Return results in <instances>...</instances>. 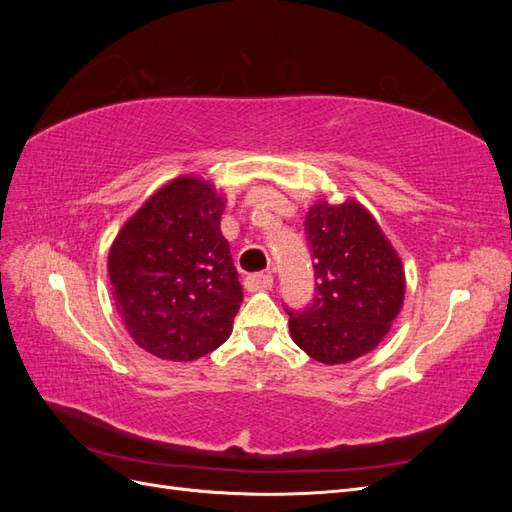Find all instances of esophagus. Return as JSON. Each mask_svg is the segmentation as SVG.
I'll list each match as a JSON object with an SVG mask.
<instances>
[{"label":"esophagus","mask_w":512,"mask_h":512,"mask_svg":"<svg viewBox=\"0 0 512 512\" xmlns=\"http://www.w3.org/2000/svg\"><path fill=\"white\" fill-rule=\"evenodd\" d=\"M245 288L250 292H262V290H271L273 288V275L269 273H256L250 275L245 280Z\"/></svg>","instance_id":"obj_1"}]
</instances>
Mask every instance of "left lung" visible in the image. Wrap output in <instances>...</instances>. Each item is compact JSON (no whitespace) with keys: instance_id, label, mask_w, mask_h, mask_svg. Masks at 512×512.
Segmentation results:
<instances>
[{"instance_id":"obj_1","label":"left lung","mask_w":512,"mask_h":512,"mask_svg":"<svg viewBox=\"0 0 512 512\" xmlns=\"http://www.w3.org/2000/svg\"><path fill=\"white\" fill-rule=\"evenodd\" d=\"M316 297L288 312L290 335L324 365L350 363L391 331L406 297V271L380 224L359 200L318 198L305 215Z\"/></svg>"}]
</instances>
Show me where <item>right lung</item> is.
I'll use <instances>...</instances> for the list:
<instances>
[{
  "label": "right lung",
  "instance_id": "obj_1",
  "mask_svg": "<svg viewBox=\"0 0 512 512\" xmlns=\"http://www.w3.org/2000/svg\"><path fill=\"white\" fill-rule=\"evenodd\" d=\"M226 194L181 175L153 192L108 250L113 299L138 348L188 363L220 348L243 292L220 222Z\"/></svg>",
  "mask_w": 512,
  "mask_h": 512
}]
</instances>
